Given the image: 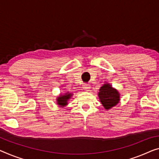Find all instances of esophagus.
<instances>
[{"mask_svg": "<svg viewBox=\"0 0 159 159\" xmlns=\"http://www.w3.org/2000/svg\"><path fill=\"white\" fill-rule=\"evenodd\" d=\"M83 88H84L85 90H89L90 89V88H91V85L89 84H83Z\"/></svg>", "mask_w": 159, "mask_h": 159, "instance_id": "1", "label": "esophagus"}]
</instances>
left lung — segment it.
I'll return each instance as SVG.
<instances>
[{
    "label": "left lung",
    "instance_id": "obj_1",
    "mask_svg": "<svg viewBox=\"0 0 159 159\" xmlns=\"http://www.w3.org/2000/svg\"><path fill=\"white\" fill-rule=\"evenodd\" d=\"M98 96L101 103L106 110L110 109L119 102V94L108 84H104L99 89Z\"/></svg>",
    "mask_w": 159,
    "mask_h": 159
}]
</instances>
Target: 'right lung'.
<instances>
[{
  "label": "right lung",
  "mask_w": 159,
  "mask_h": 159,
  "mask_svg": "<svg viewBox=\"0 0 159 159\" xmlns=\"http://www.w3.org/2000/svg\"><path fill=\"white\" fill-rule=\"evenodd\" d=\"M71 96V93H66L63 95V96H61L60 97H58V99H57V101H58L57 103H58V105H60L61 106H64L66 105H67V101L69 100Z\"/></svg>",
  "instance_id": "right-lung-1"
}]
</instances>
